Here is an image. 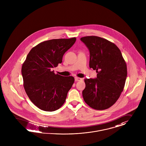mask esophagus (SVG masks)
Segmentation results:
<instances>
[{
    "label": "esophagus",
    "instance_id": "esophagus-1",
    "mask_svg": "<svg viewBox=\"0 0 146 146\" xmlns=\"http://www.w3.org/2000/svg\"><path fill=\"white\" fill-rule=\"evenodd\" d=\"M74 79H75V81H81L82 80V78L77 77H75Z\"/></svg>",
    "mask_w": 146,
    "mask_h": 146
}]
</instances>
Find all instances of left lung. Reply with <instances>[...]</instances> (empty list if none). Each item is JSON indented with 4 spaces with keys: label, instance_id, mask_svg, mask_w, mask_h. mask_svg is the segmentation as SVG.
<instances>
[{
    "label": "left lung",
    "instance_id": "1",
    "mask_svg": "<svg viewBox=\"0 0 146 146\" xmlns=\"http://www.w3.org/2000/svg\"><path fill=\"white\" fill-rule=\"evenodd\" d=\"M81 40L90 51V67L97 73L95 79H84V101L94 109H107L123 91L127 76L126 63L120 49L106 39L90 36Z\"/></svg>",
    "mask_w": 146,
    "mask_h": 146
}]
</instances>
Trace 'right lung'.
<instances>
[{
    "instance_id": "1",
    "label": "right lung",
    "mask_w": 146,
    "mask_h": 146,
    "mask_svg": "<svg viewBox=\"0 0 146 146\" xmlns=\"http://www.w3.org/2000/svg\"><path fill=\"white\" fill-rule=\"evenodd\" d=\"M76 41V38L72 37L42 42L30 50L23 63L21 72L24 88L40 109L54 111L65 102L74 78L55 74L52 68L62 63L63 55Z\"/></svg>"
}]
</instances>
